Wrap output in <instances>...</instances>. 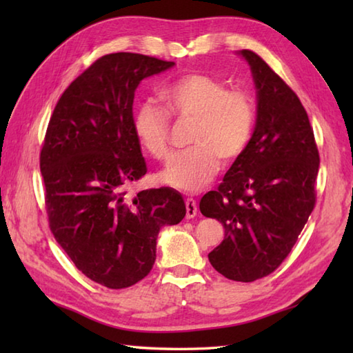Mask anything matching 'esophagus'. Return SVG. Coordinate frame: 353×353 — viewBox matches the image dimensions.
<instances>
[{"label": "esophagus", "mask_w": 353, "mask_h": 353, "mask_svg": "<svg viewBox=\"0 0 353 353\" xmlns=\"http://www.w3.org/2000/svg\"><path fill=\"white\" fill-rule=\"evenodd\" d=\"M186 206V219H194L197 215V203L194 199H186L185 200Z\"/></svg>", "instance_id": "esophagus-1"}]
</instances>
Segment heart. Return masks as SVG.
<instances>
[{
    "label": "heart",
    "instance_id": "obj_1",
    "mask_svg": "<svg viewBox=\"0 0 353 353\" xmlns=\"http://www.w3.org/2000/svg\"><path fill=\"white\" fill-rule=\"evenodd\" d=\"M170 114L179 119H194L188 152L177 156L161 179L172 188L199 191L212 181L224 163L236 161L249 147L256 123V103L239 88L191 72L172 80L161 91ZM168 112L145 101L133 114V132L142 148L156 161L168 162L171 119Z\"/></svg>",
    "mask_w": 353,
    "mask_h": 353
}]
</instances>
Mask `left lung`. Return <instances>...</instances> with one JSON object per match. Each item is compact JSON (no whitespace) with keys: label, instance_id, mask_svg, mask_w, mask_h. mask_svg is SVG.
<instances>
[{"label":"left lung","instance_id":"8db88e82","mask_svg":"<svg viewBox=\"0 0 353 353\" xmlns=\"http://www.w3.org/2000/svg\"><path fill=\"white\" fill-rule=\"evenodd\" d=\"M258 89V118L245 152L200 212L221 221L223 243L209 253L216 272L253 282L279 267L316 206L320 156L296 92L250 50L241 51Z\"/></svg>","mask_w":353,"mask_h":353}]
</instances>
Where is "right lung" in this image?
<instances>
[{"mask_svg": "<svg viewBox=\"0 0 353 353\" xmlns=\"http://www.w3.org/2000/svg\"><path fill=\"white\" fill-rule=\"evenodd\" d=\"M172 65L137 52L97 59L65 89L43 138L39 162L52 235L81 273L112 290L144 279L161 228L186 214L174 190H127L147 172L133 132L134 89Z\"/></svg>", "mask_w": 353, "mask_h": 353, "instance_id": "add662e5", "label": "right lung"}]
</instances>
